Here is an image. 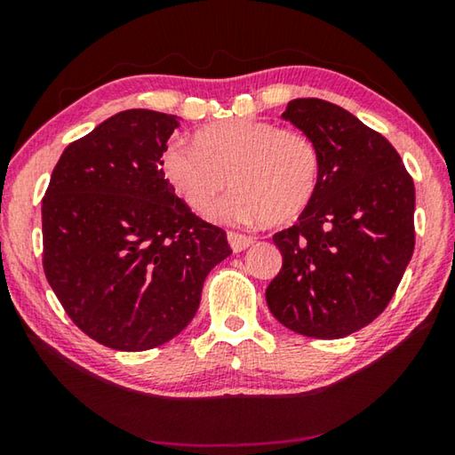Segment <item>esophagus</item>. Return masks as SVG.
<instances>
[{"instance_id":"1","label":"esophagus","mask_w":455,"mask_h":455,"mask_svg":"<svg viewBox=\"0 0 455 455\" xmlns=\"http://www.w3.org/2000/svg\"><path fill=\"white\" fill-rule=\"evenodd\" d=\"M228 243H230V249H233L235 252H241L244 249H249V246L255 243V238L241 235V233H233V230H230V233H228Z\"/></svg>"}]
</instances>
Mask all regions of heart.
Here are the masks:
<instances>
[{"mask_svg": "<svg viewBox=\"0 0 455 455\" xmlns=\"http://www.w3.org/2000/svg\"><path fill=\"white\" fill-rule=\"evenodd\" d=\"M321 150L301 130L267 120H230L196 134V146L172 142L160 158L164 179L198 214L225 190L222 214L238 222L289 225L309 209L321 180Z\"/></svg>", "mask_w": 455, "mask_h": 455, "instance_id": "1", "label": "heart"}]
</instances>
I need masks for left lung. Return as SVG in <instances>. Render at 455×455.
Returning a JSON list of instances; mask_svg holds the SVG:
<instances>
[{
	"label": "left lung",
	"mask_w": 455,
	"mask_h": 455,
	"mask_svg": "<svg viewBox=\"0 0 455 455\" xmlns=\"http://www.w3.org/2000/svg\"><path fill=\"white\" fill-rule=\"evenodd\" d=\"M321 150L317 195L273 236L283 267L267 305L284 327L341 339L379 317L415 246V187L389 140L341 106L299 98L283 114Z\"/></svg>",
	"instance_id": "obj_1"
}]
</instances>
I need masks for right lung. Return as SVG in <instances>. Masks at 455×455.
Wrapping results in <instances>:
<instances>
[{
    "mask_svg": "<svg viewBox=\"0 0 455 455\" xmlns=\"http://www.w3.org/2000/svg\"><path fill=\"white\" fill-rule=\"evenodd\" d=\"M180 122L124 110L61 154L42 200L44 273L76 327L118 351L171 341L233 249L174 195L160 158Z\"/></svg>",
    "mask_w": 455,
    "mask_h": 455,
    "instance_id": "add662e5",
    "label": "right lung"
}]
</instances>
